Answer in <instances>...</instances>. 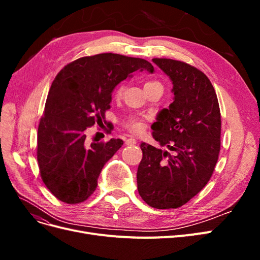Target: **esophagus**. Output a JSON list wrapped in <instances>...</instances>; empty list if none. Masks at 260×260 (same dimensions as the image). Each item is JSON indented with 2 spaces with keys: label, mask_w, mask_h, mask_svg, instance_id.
I'll use <instances>...</instances> for the list:
<instances>
[{
  "label": "esophagus",
  "mask_w": 260,
  "mask_h": 260,
  "mask_svg": "<svg viewBox=\"0 0 260 260\" xmlns=\"http://www.w3.org/2000/svg\"><path fill=\"white\" fill-rule=\"evenodd\" d=\"M125 144H127V145H135V144H137V140L135 138H129L128 140H125Z\"/></svg>",
  "instance_id": "34e87169"
}]
</instances>
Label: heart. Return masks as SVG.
Instances as JSON below:
<instances>
[{
	"instance_id": "heart-1",
	"label": "heart",
	"mask_w": 260,
	"mask_h": 260,
	"mask_svg": "<svg viewBox=\"0 0 260 260\" xmlns=\"http://www.w3.org/2000/svg\"><path fill=\"white\" fill-rule=\"evenodd\" d=\"M156 84H160V83L156 82V81H148V82L145 83L144 88H147V86H151V85H156ZM122 92H123V86L120 85L119 88L117 89V95L118 96L121 95ZM124 127L129 129L130 131L139 132V131L142 130V128H143V119H142V118H140V117H130L124 121Z\"/></svg>"
}]
</instances>
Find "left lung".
I'll list each match as a JSON object with an SVG mask.
<instances>
[{"mask_svg": "<svg viewBox=\"0 0 260 260\" xmlns=\"http://www.w3.org/2000/svg\"><path fill=\"white\" fill-rule=\"evenodd\" d=\"M153 62L171 80L174 102L161 109L151 127L160 147L141 144L138 191L151 207L178 208L194 198L214 172L221 117L215 89L205 74L175 59L153 58Z\"/></svg>", "mask_w": 260, "mask_h": 260, "instance_id": "1", "label": "left lung"}]
</instances>
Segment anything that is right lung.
<instances>
[{"label": "right lung", "instance_id": "obj_1", "mask_svg": "<svg viewBox=\"0 0 260 260\" xmlns=\"http://www.w3.org/2000/svg\"><path fill=\"white\" fill-rule=\"evenodd\" d=\"M154 67L145 59L103 53L78 58L55 77L38 129V162L50 192L67 204L95 191L104 165L123 144L120 139L86 144V130L105 117L115 86L132 73Z\"/></svg>", "mask_w": 260, "mask_h": 260}]
</instances>
